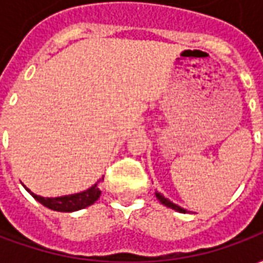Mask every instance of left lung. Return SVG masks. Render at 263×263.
<instances>
[{"label":"left lung","instance_id":"1","mask_svg":"<svg viewBox=\"0 0 263 263\" xmlns=\"http://www.w3.org/2000/svg\"><path fill=\"white\" fill-rule=\"evenodd\" d=\"M156 197H158V200H159L160 203L163 204V205H166V207H169V209H173V210H176V211H179V213H186V210L182 209L180 205H177V204L175 203H172L171 200H167V198L163 196V194H160L159 192H156Z\"/></svg>","mask_w":263,"mask_h":263}]
</instances>
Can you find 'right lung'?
Masks as SVG:
<instances>
[{
    "instance_id": "add662e5",
    "label": "right lung",
    "mask_w": 263,
    "mask_h": 263,
    "mask_svg": "<svg viewBox=\"0 0 263 263\" xmlns=\"http://www.w3.org/2000/svg\"><path fill=\"white\" fill-rule=\"evenodd\" d=\"M104 177L100 179V182H103ZM25 187V186H24ZM26 189V187H25ZM29 193L32 194V197L37 200L39 203L43 204L45 207H48L54 211H63V213H71V211H77V210L86 209L88 205H91L92 203H96L101 194V190L98 189L97 183L90 187L86 192H81L77 194H70V196H63V197H56V198H49V197H41L37 194H33L26 189Z\"/></svg>"
}]
</instances>
